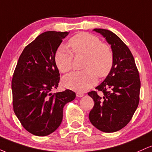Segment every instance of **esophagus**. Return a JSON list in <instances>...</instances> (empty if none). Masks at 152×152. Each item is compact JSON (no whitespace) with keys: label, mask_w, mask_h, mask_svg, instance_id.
Here are the masks:
<instances>
[{"label":"esophagus","mask_w":152,"mask_h":152,"mask_svg":"<svg viewBox=\"0 0 152 152\" xmlns=\"http://www.w3.org/2000/svg\"><path fill=\"white\" fill-rule=\"evenodd\" d=\"M83 95H84V94H82V93H80V92L76 93V96L77 97H82V96H83Z\"/></svg>","instance_id":"obj_1"}]
</instances>
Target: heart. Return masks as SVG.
<instances>
[{
	"label": "heart",
	"mask_w": 152,
	"mask_h": 152,
	"mask_svg": "<svg viewBox=\"0 0 152 152\" xmlns=\"http://www.w3.org/2000/svg\"><path fill=\"white\" fill-rule=\"evenodd\" d=\"M70 50L61 46L55 53V63L61 73L71 70L74 56H85L82 71L68 74L63 80L66 88L78 92L86 91L93 86L99 78L107 76L112 69L114 55L109 45L102 43L100 38L86 32L74 35L69 41Z\"/></svg>",
	"instance_id": "heart-1"
}]
</instances>
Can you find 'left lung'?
Instances as JSON below:
<instances>
[{
  "mask_svg": "<svg viewBox=\"0 0 152 152\" xmlns=\"http://www.w3.org/2000/svg\"><path fill=\"white\" fill-rule=\"evenodd\" d=\"M111 45L114 55L112 69L96 89L88 92L94 106L88 117L91 123L102 132L111 133L126 126L139 103L141 81L135 61L129 48L116 34L109 30L95 28Z\"/></svg>",
  "mask_w": 152,
  "mask_h": 152,
  "instance_id": "1",
  "label": "left lung"
}]
</instances>
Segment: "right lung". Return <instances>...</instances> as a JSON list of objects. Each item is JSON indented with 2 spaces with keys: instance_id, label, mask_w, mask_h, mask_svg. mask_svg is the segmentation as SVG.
I'll return each instance as SVG.
<instances>
[{
  "instance_id": "obj_1",
  "label": "right lung",
  "mask_w": 152,
  "mask_h": 152,
  "mask_svg": "<svg viewBox=\"0 0 152 152\" xmlns=\"http://www.w3.org/2000/svg\"><path fill=\"white\" fill-rule=\"evenodd\" d=\"M68 34L46 31L39 35L25 47L13 73V111L23 128L38 137L49 135L58 128L64 106L76 97L69 89L51 93L60 81L55 53Z\"/></svg>"
}]
</instances>
